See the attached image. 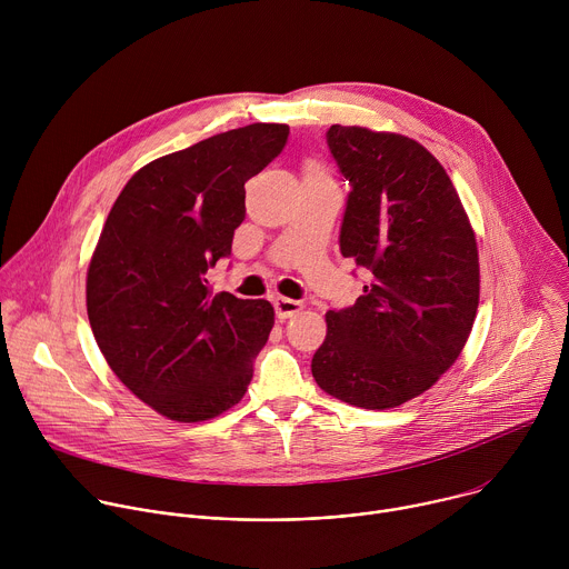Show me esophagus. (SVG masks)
Here are the masks:
<instances>
[{
	"instance_id": "obj_1",
	"label": "esophagus",
	"mask_w": 569,
	"mask_h": 569,
	"mask_svg": "<svg viewBox=\"0 0 569 569\" xmlns=\"http://www.w3.org/2000/svg\"><path fill=\"white\" fill-rule=\"evenodd\" d=\"M274 310H277L279 319H288V317L297 315L299 310H303V303L295 301V299H288V297H277L274 299Z\"/></svg>"
}]
</instances>
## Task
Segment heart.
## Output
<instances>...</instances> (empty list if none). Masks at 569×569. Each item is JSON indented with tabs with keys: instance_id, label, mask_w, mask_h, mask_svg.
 I'll list each match as a JSON object with an SVG mask.
<instances>
[{
	"instance_id": "obj_1",
	"label": "heart",
	"mask_w": 569,
	"mask_h": 569,
	"mask_svg": "<svg viewBox=\"0 0 569 569\" xmlns=\"http://www.w3.org/2000/svg\"><path fill=\"white\" fill-rule=\"evenodd\" d=\"M306 176H323V171H321L317 164H310V167L306 169Z\"/></svg>"
}]
</instances>
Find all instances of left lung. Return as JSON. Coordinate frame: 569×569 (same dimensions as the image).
I'll return each mask as SVG.
<instances>
[{
	"instance_id": "obj_1",
	"label": "left lung",
	"mask_w": 569,
	"mask_h": 569,
	"mask_svg": "<svg viewBox=\"0 0 569 569\" xmlns=\"http://www.w3.org/2000/svg\"><path fill=\"white\" fill-rule=\"evenodd\" d=\"M327 141L351 193L342 257L369 270L358 301L327 312L315 382L362 410L430 389L459 358L479 306V257L466 209L419 141L331 126Z\"/></svg>"
}]
</instances>
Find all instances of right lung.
I'll use <instances>...</instances> for the list:
<instances>
[{"label": "right lung", "mask_w": 569, "mask_h": 569, "mask_svg": "<svg viewBox=\"0 0 569 569\" xmlns=\"http://www.w3.org/2000/svg\"><path fill=\"white\" fill-rule=\"evenodd\" d=\"M286 123L213 134L139 169L112 204L88 268V317L117 378L154 412L209 421L246 396L274 327L266 299L213 295L246 182L283 150Z\"/></svg>", "instance_id": "obj_1"}]
</instances>
